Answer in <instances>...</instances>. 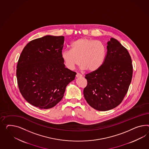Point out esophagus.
Here are the masks:
<instances>
[{"label":"esophagus","instance_id":"34e87169","mask_svg":"<svg viewBox=\"0 0 149 149\" xmlns=\"http://www.w3.org/2000/svg\"><path fill=\"white\" fill-rule=\"evenodd\" d=\"M82 77V75L81 74H79V73H77V75H76V77Z\"/></svg>","mask_w":149,"mask_h":149}]
</instances>
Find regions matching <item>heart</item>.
Instances as JSON below:
<instances>
[{"label": "heart", "instance_id": "b5f03b06", "mask_svg": "<svg viewBox=\"0 0 149 149\" xmlns=\"http://www.w3.org/2000/svg\"><path fill=\"white\" fill-rule=\"evenodd\" d=\"M70 50L62 52L67 68L72 70L80 62L81 69L93 72L97 70L105 60L106 48L100 41L81 38L70 44Z\"/></svg>", "mask_w": 149, "mask_h": 149}]
</instances>
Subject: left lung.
Here are the masks:
<instances>
[{
    "label": "left lung",
    "instance_id": "obj_1",
    "mask_svg": "<svg viewBox=\"0 0 149 149\" xmlns=\"http://www.w3.org/2000/svg\"><path fill=\"white\" fill-rule=\"evenodd\" d=\"M105 60L97 70L86 75L84 95L93 109L106 111L123 101L131 82L133 66L128 51L114 38L108 42Z\"/></svg>",
    "mask_w": 149,
    "mask_h": 149
}]
</instances>
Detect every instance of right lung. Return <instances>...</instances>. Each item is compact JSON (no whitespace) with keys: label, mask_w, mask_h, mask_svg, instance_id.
I'll list each match as a JSON object with an SVG mask.
<instances>
[{"label":"right lung","mask_w":149,"mask_h":149,"mask_svg":"<svg viewBox=\"0 0 149 149\" xmlns=\"http://www.w3.org/2000/svg\"><path fill=\"white\" fill-rule=\"evenodd\" d=\"M64 37L45 36L30 41L17 65V84L24 99L40 109L52 108L64 95L77 73L65 67L62 58Z\"/></svg>","instance_id":"obj_1"}]
</instances>
